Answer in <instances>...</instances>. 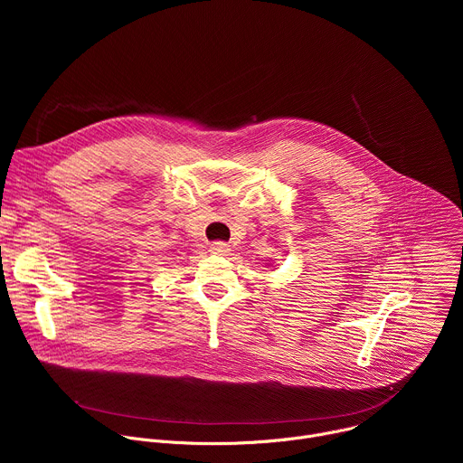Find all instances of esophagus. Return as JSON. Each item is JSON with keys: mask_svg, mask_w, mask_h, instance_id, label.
I'll return each mask as SVG.
<instances>
[{"mask_svg": "<svg viewBox=\"0 0 463 463\" xmlns=\"http://www.w3.org/2000/svg\"><path fill=\"white\" fill-rule=\"evenodd\" d=\"M209 249L213 254H227L231 250L229 243H225V241H214V243H211Z\"/></svg>", "mask_w": 463, "mask_h": 463, "instance_id": "34e87169", "label": "esophagus"}]
</instances>
